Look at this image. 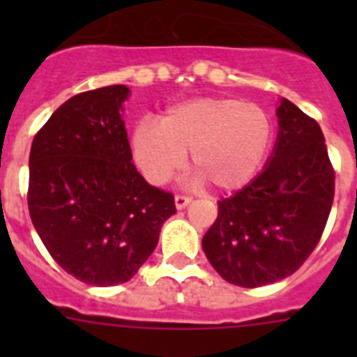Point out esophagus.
Returning a JSON list of instances; mask_svg holds the SVG:
<instances>
[{
    "label": "esophagus",
    "mask_w": 357,
    "mask_h": 357,
    "mask_svg": "<svg viewBox=\"0 0 357 357\" xmlns=\"http://www.w3.org/2000/svg\"><path fill=\"white\" fill-rule=\"evenodd\" d=\"M191 200H193V198L185 197V195H175L176 209H184V207H188L189 204H191Z\"/></svg>",
    "instance_id": "34e87169"
}]
</instances>
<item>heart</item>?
<instances>
[{"instance_id":"obj_1","label":"heart","mask_w":357,"mask_h":357,"mask_svg":"<svg viewBox=\"0 0 357 357\" xmlns=\"http://www.w3.org/2000/svg\"><path fill=\"white\" fill-rule=\"evenodd\" d=\"M275 139L272 116L239 98H195L144 121L132 134L134 159L151 184H166L191 168L218 191H236L254 181Z\"/></svg>"}]
</instances>
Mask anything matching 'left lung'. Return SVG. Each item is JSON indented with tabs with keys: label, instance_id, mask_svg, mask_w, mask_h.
Returning a JSON list of instances; mask_svg holds the SVG:
<instances>
[{
	"label": "left lung",
	"instance_id": "obj_1",
	"mask_svg": "<svg viewBox=\"0 0 357 357\" xmlns=\"http://www.w3.org/2000/svg\"><path fill=\"white\" fill-rule=\"evenodd\" d=\"M279 134L263 172L218 202L202 239L207 259L227 282L259 288L286 279L320 241L334 198V168L313 118L282 98Z\"/></svg>",
	"mask_w": 357,
	"mask_h": 357
}]
</instances>
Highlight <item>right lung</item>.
Here are the masks:
<instances>
[{
  "mask_svg": "<svg viewBox=\"0 0 357 357\" xmlns=\"http://www.w3.org/2000/svg\"><path fill=\"white\" fill-rule=\"evenodd\" d=\"M127 85L69 98L44 123L30 150L28 211L62 270L91 286L130 280L176 213L168 191L132 162L121 119Z\"/></svg>",
  "mask_w": 357,
  "mask_h": 357,
  "instance_id": "1",
  "label": "right lung"
}]
</instances>
